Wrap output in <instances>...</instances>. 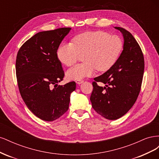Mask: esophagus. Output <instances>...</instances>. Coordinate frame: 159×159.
<instances>
[{"mask_svg": "<svg viewBox=\"0 0 159 159\" xmlns=\"http://www.w3.org/2000/svg\"><path fill=\"white\" fill-rule=\"evenodd\" d=\"M84 81L82 80H76L75 82H76V84H82Z\"/></svg>", "mask_w": 159, "mask_h": 159, "instance_id": "obj_1", "label": "esophagus"}]
</instances>
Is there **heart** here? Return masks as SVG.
Wrapping results in <instances>:
<instances>
[{
    "label": "heart",
    "instance_id": "b5f03b06",
    "mask_svg": "<svg viewBox=\"0 0 159 159\" xmlns=\"http://www.w3.org/2000/svg\"><path fill=\"white\" fill-rule=\"evenodd\" d=\"M123 41L117 35L102 31H89L76 35L71 43H64L57 51V58L62 64L70 67L83 55L84 63L68 70L70 80H82L95 74L97 69L105 71L115 64L123 49Z\"/></svg>",
    "mask_w": 159,
    "mask_h": 159
}]
</instances>
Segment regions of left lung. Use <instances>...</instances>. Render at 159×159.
Masks as SVG:
<instances>
[{
	"label": "left lung",
	"instance_id": "1",
	"mask_svg": "<svg viewBox=\"0 0 159 159\" xmlns=\"http://www.w3.org/2000/svg\"><path fill=\"white\" fill-rule=\"evenodd\" d=\"M115 28L123 34V50L111 68L94 78L90 97L93 109L109 120L121 117L135 103L145 68L143 54L134 38L124 28ZM98 82H102L106 86L101 87Z\"/></svg>",
	"mask_w": 159,
	"mask_h": 159
}]
</instances>
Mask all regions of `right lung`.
<instances>
[{"label":"right lung","mask_w":159,"mask_h":159,"mask_svg":"<svg viewBox=\"0 0 159 159\" xmlns=\"http://www.w3.org/2000/svg\"><path fill=\"white\" fill-rule=\"evenodd\" d=\"M71 28L40 32L19 49L16 60V75L19 91L30 111L46 121L63 115L69 108L70 94L75 81L64 85V71L57 50Z\"/></svg>","instance_id":"1"}]
</instances>
